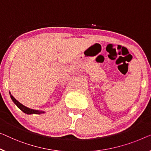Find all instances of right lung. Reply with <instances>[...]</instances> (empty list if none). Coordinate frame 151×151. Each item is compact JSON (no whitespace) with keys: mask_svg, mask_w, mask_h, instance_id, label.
Masks as SVG:
<instances>
[{"mask_svg":"<svg viewBox=\"0 0 151 151\" xmlns=\"http://www.w3.org/2000/svg\"><path fill=\"white\" fill-rule=\"evenodd\" d=\"M11 94V93H10ZM11 99H12L13 102L15 103V104H16L17 106L19 108V109L21 110L22 111H23L24 112H25L26 114H39L40 113H43L44 112L42 111H37V110H33V109H28V108L26 107L25 106L22 105L21 103H19L18 101L15 99L14 97L12 95H10Z\"/></svg>","mask_w":151,"mask_h":151,"instance_id":"add662e5","label":"right lung"}]
</instances>
